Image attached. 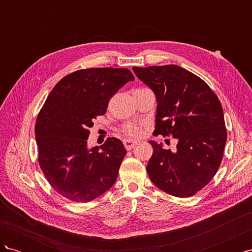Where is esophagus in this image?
I'll return each mask as SVG.
<instances>
[{
	"instance_id": "34e87169",
	"label": "esophagus",
	"mask_w": 252,
	"mask_h": 252,
	"mask_svg": "<svg viewBox=\"0 0 252 252\" xmlns=\"http://www.w3.org/2000/svg\"><path fill=\"white\" fill-rule=\"evenodd\" d=\"M138 144V142L136 141H133V140H129V139H126V140H124V146H125V148L127 149V150H130V149H132L135 145Z\"/></svg>"
}]
</instances>
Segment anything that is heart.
I'll return each mask as SVG.
<instances>
[{
  "instance_id": "b5f03b06",
  "label": "heart",
  "mask_w": 252,
  "mask_h": 252,
  "mask_svg": "<svg viewBox=\"0 0 252 252\" xmlns=\"http://www.w3.org/2000/svg\"><path fill=\"white\" fill-rule=\"evenodd\" d=\"M125 132L128 134V135H131V136H138L140 135V132H141V129L139 126L136 125H133V124H130V125H127L125 127Z\"/></svg>"
}]
</instances>
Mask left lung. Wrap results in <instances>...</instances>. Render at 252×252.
<instances>
[{"label": "left lung", "mask_w": 252, "mask_h": 252, "mask_svg": "<svg viewBox=\"0 0 252 252\" xmlns=\"http://www.w3.org/2000/svg\"><path fill=\"white\" fill-rule=\"evenodd\" d=\"M157 97L156 134L178 140L174 151L150 141L151 182L163 191L189 197L215 177L227 140L220 102L202 79L178 65L133 67Z\"/></svg>", "instance_id": "8db88e82"}]
</instances>
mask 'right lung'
Listing matches in <instances>:
<instances>
[{
    "label": "right lung",
    "mask_w": 252,
    "mask_h": 252,
    "mask_svg": "<svg viewBox=\"0 0 252 252\" xmlns=\"http://www.w3.org/2000/svg\"><path fill=\"white\" fill-rule=\"evenodd\" d=\"M133 80L126 68H89L66 75L51 90L36 119L35 140L41 169L59 194L87 203L116 183L126 156L123 143L109 138L89 149L88 128L105 114L110 97Z\"/></svg>",
    "instance_id": "obj_1"
}]
</instances>
